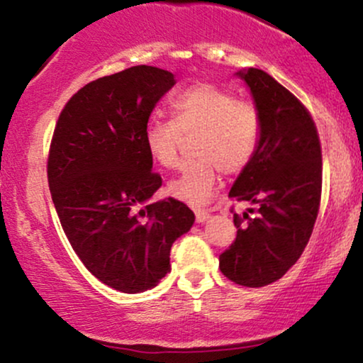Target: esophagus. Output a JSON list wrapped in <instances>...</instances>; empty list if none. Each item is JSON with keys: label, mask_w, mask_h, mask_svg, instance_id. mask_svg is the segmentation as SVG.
Returning <instances> with one entry per match:
<instances>
[{"label": "esophagus", "mask_w": 363, "mask_h": 363, "mask_svg": "<svg viewBox=\"0 0 363 363\" xmlns=\"http://www.w3.org/2000/svg\"><path fill=\"white\" fill-rule=\"evenodd\" d=\"M194 215H196V222L201 223V222H205L208 216H210V211L203 210V208H198V210H194Z\"/></svg>", "instance_id": "obj_1"}]
</instances>
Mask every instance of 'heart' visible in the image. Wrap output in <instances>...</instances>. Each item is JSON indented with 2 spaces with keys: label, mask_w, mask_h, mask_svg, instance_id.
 Segmentation results:
<instances>
[{
  "label": "heart",
  "mask_w": 363,
  "mask_h": 363,
  "mask_svg": "<svg viewBox=\"0 0 363 363\" xmlns=\"http://www.w3.org/2000/svg\"><path fill=\"white\" fill-rule=\"evenodd\" d=\"M172 119L152 118L145 143L164 169L181 164L184 136H194V155L182 174L170 182V194L189 205H203L215 194L220 170L227 176L242 172L256 155L261 138V112L230 90L196 83L170 102Z\"/></svg>",
  "instance_id": "b5f03b06"
}]
</instances>
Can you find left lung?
Segmentation results:
<instances>
[{
	"label": "left lung",
	"mask_w": 363,
	"mask_h": 363,
	"mask_svg": "<svg viewBox=\"0 0 363 363\" xmlns=\"http://www.w3.org/2000/svg\"><path fill=\"white\" fill-rule=\"evenodd\" d=\"M239 74L261 112V138L228 194L257 205V215L234 213L235 240L218 259L228 280L257 289L280 280L309 242L320 206L323 153L311 112L290 90L262 69Z\"/></svg>",
	"instance_id": "obj_1"
}]
</instances>
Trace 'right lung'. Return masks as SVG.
<instances>
[{
	"label": "right lung",
	"mask_w": 363,
	"mask_h": 363,
	"mask_svg": "<svg viewBox=\"0 0 363 363\" xmlns=\"http://www.w3.org/2000/svg\"><path fill=\"white\" fill-rule=\"evenodd\" d=\"M174 74L131 66L86 83L66 102L49 147L48 182L62 230L89 272L111 289L138 294L170 272V247L194 223L182 201H152L145 128Z\"/></svg>",
	"instance_id": "add662e5"
}]
</instances>
